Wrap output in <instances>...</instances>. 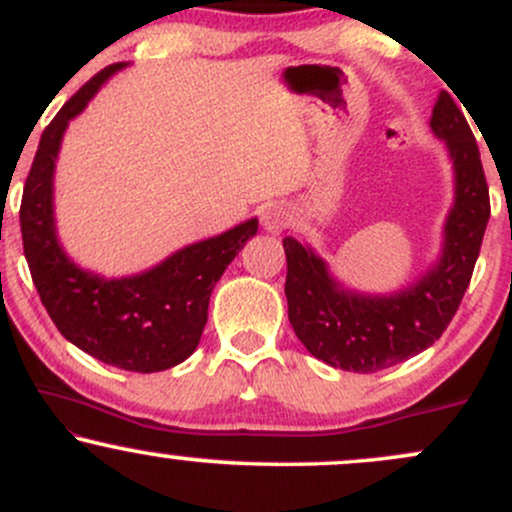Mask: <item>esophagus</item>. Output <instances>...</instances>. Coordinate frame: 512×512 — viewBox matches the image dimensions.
<instances>
[{
	"label": "esophagus",
	"instance_id": "34e87169",
	"mask_svg": "<svg viewBox=\"0 0 512 512\" xmlns=\"http://www.w3.org/2000/svg\"><path fill=\"white\" fill-rule=\"evenodd\" d=\"M291 223L289 209L281 207V204H269L267 209L262 211V226L264 231L269 233H281Z\"/></svg>",
	"mask_w": 512,
	"mask_h": 512
}]
</instances>
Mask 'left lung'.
<instances>
[{
	"label": "left lung",
	"mask_w": 512,
	"mask_h": 512,
	"mask_svg": "<svg viewBox=\"0 0 512 512\" xmlns=\"http://www.w3.org/2000/svg\"><path fill=\"white\" fill-rule=\"evenodd\" d=\"M431 129L448 146L455 204L445 221L443 255L419 281L390 296L346 291L322 257L284 238L289 320L305 349L334 368L378 373L428 349L460 308L491 216L477 139L450 93H440Z\"/></svg>",
	"instance_id": "8db88e82"
}]
</instances>
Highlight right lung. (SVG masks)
I'll return each mask as SVG.
<instances>
[{
	"label": "right lung",
	"instance_id": "1",
	"mask_svg": "<svg viewBox=\"0 0 512 512\" xmlns=\"http://www.w3.org/2000/svg\"><path fill=\"white\" fill-rule=\"evenodd\" d=\"M122 67L125 62L110 64L86 81L45 127L23 187L19 219L33 284L62 337L108 366L156 373L178 366L197 349L211 291L257 233V219L187 245L149 272L125 279H103L64 255L52 216V175L62 134Z\"/></svg>",
	"mask_w": 512,
	"mask_h": 512
}]
</instances>
